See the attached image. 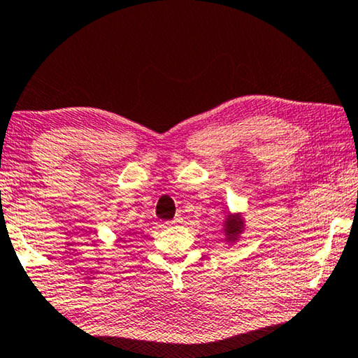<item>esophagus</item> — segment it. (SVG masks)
<instances>
[{
  "mask_svg": "<svg viewBox=\"0 0 358 358\" xmlns=\"http://www.w3.org/2000/svg\"><path fill=\"white\" fill-rule=\"evenodd\" d=\"M181 224H183V219H181V217H175V219L172 220V222H169L167 225H170V227H178V225H181Z\"/></svg>",
  "mask_w": 358,
  "mask_h": 358,
  "instance_id": "obj_1",
  "label": "esophagus"
}]
</instances>
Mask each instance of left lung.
Here are the masks:
<instances>
[{
    "label": "left lung",
    "instance_id": "1",
    "mask_svg": "<svg viewBox=\"0 0 358 358\" xmlns=\"http://www.w3.org/2000/svg\"><path fill=\"white\" fill-rule=\"evenodd\" d=\"M245 230V217L241 213H227L222 222V234H224V243L234 245L236 240L240 238Z\"/></svg>",
    "mask_w": 358,
    "mask_h": 358
}]
</instances>
